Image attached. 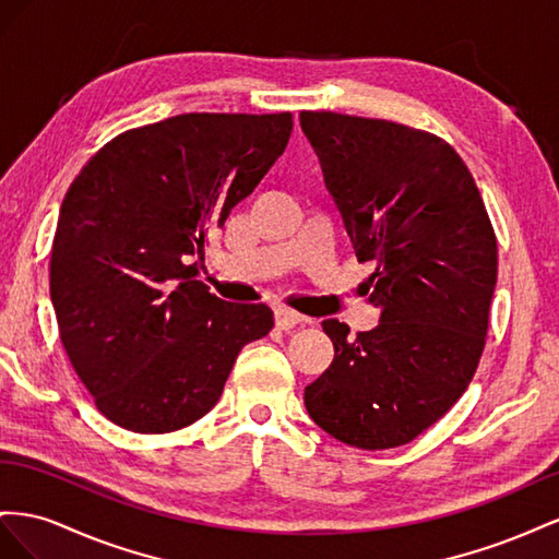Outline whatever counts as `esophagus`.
<instances>
[{
	"mask_svg": "<svg viewBox=\"0 0 559 559\" xmlns=\"http://www.w3.org/2000/svg\"><path fill=\"white\" fill-rule=\"evenodd\" d=\"M274 321H276V328L290 330V328H295V325H299L301 321H305V316L297 313L290 307H276L274 309Z\"/></svg>",
	"mask_w": 559,
	"mask_h": 559,
	"instance_id": "34e87169",
	"label": "esophagus"
}]
</instances>
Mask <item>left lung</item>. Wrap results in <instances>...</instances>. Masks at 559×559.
Returning a JSON list of instances; mask_svg holds the SVG:
<instances>
[{
  "label": "left lung",
  "mask_w": 559,
  "mask_h": 559,
  "mask_svg": "<svg viewBox=\"0 0 559 559\" xmlns=\"http://www.w3.org/2000/svg\"><path fill=\"white\" fill-rule=\"evenodd\" d=\"M358 260H374L379 325L323 321L330 368L309 417L358 450L412 442L468 389L485 350L499 248L473 175L442 138L386 119L299 111Z\"/></svg>",
  "instance_id": "left-lung-1"
}]
</instances>
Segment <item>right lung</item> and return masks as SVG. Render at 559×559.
<instances>
[{
  "label": "right lung",
  "mask_w": 559,
  "mask_h": 559,
  "mask_svg": "<svg viewBox=\"0 0 559 559\" xmlns=\"http://www.w3.org/2000/svg\"><path fill=\"white\" fill-rule=\"evenodd\" d=\"M290 133V111H189L119 133L79 170L51 246V301L72 368L111 424L156 436L199 421L241 348L274 328L266 305L211 295L189 258H203Z\"/></svg>",
  "instance_id": "add662e5"
}]
</instances>
